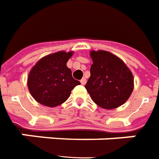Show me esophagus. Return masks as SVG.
<instances>
[{
	"mask_svg": "<svg viewBox=\"0 0 159 159\" xmlns=\"http://www.w3.org/2000/svg\"><path fill=\"white\" fill-rule=\"evenodd\" d=\"M80 82H81V84H82V85H85V83H86V79H85V78H83Z\"/></svg>",
	"mask_w": 159,
	"mask_h": 159,
	"instance_id": "1",
	"label": "esophagus"
}]
</instances>
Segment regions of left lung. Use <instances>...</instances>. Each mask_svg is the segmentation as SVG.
<instances>
[{"mask_svg": "<svg viewBox=\"0 0 159 159\" xmlns=\"http://www.w3.org/2000/svg\"><path fill=\"white\" fill-rule=\"evenodd\" d=\"M93 64L85 88L93 102L104 109L123 105L134 88L133 73L123 61L107 51H91Z\"/></svg>", "mask_w": 159, "mask_h": 159, "instance_id": "1", "label": "left lung"}]
</instances>
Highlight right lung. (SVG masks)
Here are the masks:
<instances>
[{"instance_id": "add662e5", "label": "right lung", "mask_w": 159, "mask_h": 159, "mask_svg": "<svg viewBox=\"0 0 159 159\" xmlns=\"http://www.w3.org/2000/svg\"><path fill=\"white\" fill-rule=\"evenodd\" d=\"M74 52L60 51L43 57L31 69L27 87L35 101L50 107L59 106L70 97L80 82L72 77L67 62Z\"/></svg>"}]
</instances>
